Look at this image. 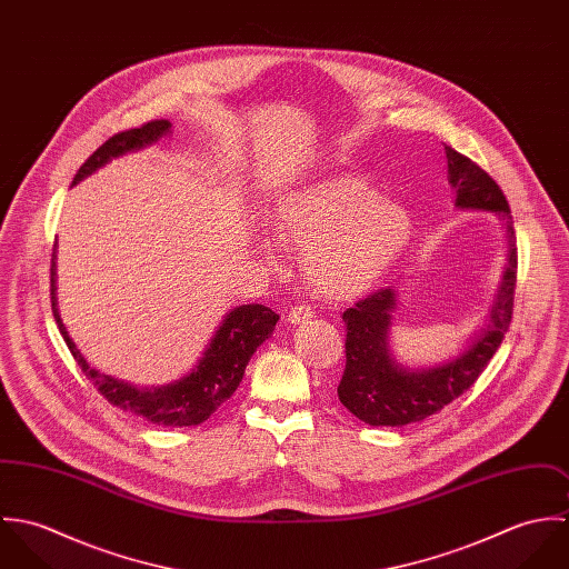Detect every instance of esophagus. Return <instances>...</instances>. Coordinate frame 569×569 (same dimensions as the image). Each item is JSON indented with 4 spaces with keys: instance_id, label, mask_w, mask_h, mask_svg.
<instances>
[{
    "instance_id": "34e87169",
    "label": "esophagus",
    "mask_w": 569,
    "mask_h": 569,
    "mask_svg": "<svg viewBox=\"0 0 569 569\" xmlns=\"http://www.w3.org/2000/svg\"><path fill=\"white\" fill-rule=\"evenodd\" d=\"M311 318H313V309L307 307V305H298V307H293V309L289 311L287 322H289V325H302V322H307V320H311Z\"/></svg>"
}]
</instances>
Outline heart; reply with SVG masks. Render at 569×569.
<instances>
[{"label": "heart", "mask_w": 569, "mask_h": 569, "mask_svg": "<svg viewBox=\"0 0 569 569\" xmlns=\"http://www.w3.org/2000/svg\"><path fill=\"white\" fill-rule=\"evenodd\" d=\"M269 230L282 247L302 251L305 276L320 296L350 300L397 262L411 237V219L363 177L332 174L282 192ZM262 249L273 258L269 244Z\"/></svg>", "instance_id": "b5f03b06"}]
</instances>
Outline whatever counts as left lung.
<instances>
[{
  "label": "left lung",
  "mask_w": 569,
  "mask_h": 569,
  "mask_svg": "<svg viewBox=\"0 0 569 569\" xmlns=\"http://www.w3.org/2000/svg\"><path fill=\"white\" fill-rule=\"evenodd\" d=\"M445 153L449 183L456 188V208L501 217L508 239L506 267L488 311L487 328L456 359L431 368L409 370L390 352L388 337L397 309L395 289H379L343 311L346 368L337 397L350 413L372 427H403L425 420L467 392L485 372L512 318L517 247L510 206L487 170L447 144Z\"/></svg>",
  "instance_id": "8db88e82"
}]
</instances>
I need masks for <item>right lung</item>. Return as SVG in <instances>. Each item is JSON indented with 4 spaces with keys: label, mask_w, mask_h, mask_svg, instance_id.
Here are the masks:
<instances>
[{
    "label": "right lung",
    "mask_w": 569,
    "mask_h": 569,
    "mask_svg": "<svg viewBox=\"0 0 569 569\" xmlns=\"http://www.w3.org/2000/svg\"><path fill=\"white\" fill-rule=\"evenodd\" d=\"M168 131H170L168 120H153L140 129L116 133L87 158V162L79 168L72 186H77L84 177H89L104 163L111 162L113 158L156 144ZM54 260H57V253H52V267H50L52 313L70 352L81 366L82 375L93 381L98 392L111 406L142 416L153 425L190 427L208 420L237 392L239 383L243 381L244 368L251 355L267 337H271L273 326L280 320L271 309L262 305L237 307L226 316V320L210 339V346L206 348L203 357L186 377L166 386L138 388L120 379H113L109 375H102L84 361L81 350L68 335V328L63 325L57 309V262Z\"/></svg>",
    "instance_id": "right-lung-1"
}]
</instances>
